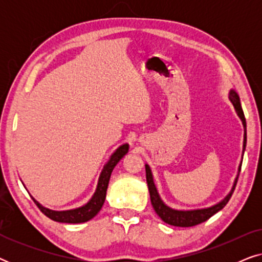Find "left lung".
Returning a JSON list of instances; mask_svg holds the SVG:
<instances>
[{"label": "left lung", "mask_w": 262, "mask_h": 262, "mask_svg": "<svg viewBox=\"0 0 262 262\" xmlns=\"http://www.w3.org/2000/svg\"><path fill=\"white\" fill-rule=\"evenodd\" d=\"M229 100H230V102L234 105L236 113H237L238 118L241 119L243 128H245V135H243V150H242V155H243V154H245L246 144H247V125H246L245 114H243V110L241 107V101H239V96L237 93H236V91H234V89H231L230 93H229ZM241 166H242V161L238 166V173H237V175H236V179L234 181V185H232L231 191L229 192L228 195L225 196L223 200H221L220 203L214 204V205L210 206V207H204V209L177 210V209H171L170 206H168L167 204H164L163 200L161 199L159 192H157L155 182H154L151 169H150L149 164H145L146 182H148L150 200H151L154 210H155L157 216H159L161 220L164 222V223L174 225V227L186 228V227H193V225L203 223V222L209 220L210 217H212L214 213H217L218 211H221L225 205H227L229 199L231 198L232 192H234V189H235V186H236V184H237L239 171H241Z\"/></svg>", "instance_id": "left-lung-1"}]
</instances>
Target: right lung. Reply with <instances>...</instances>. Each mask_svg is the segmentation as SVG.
<instances>
[{"label": "right lung", "mask_w": 262, "mask_h": 262, "mask_svg": "<svg viewBox=\"0 0 262 262\" xmlns=\"http://www.w3.org/2000/svg\"><path fill=\"white\" fill-rule=\"evenodd\" d=\"M127 151H128V144L127 143H125V144L120 145L119 148H118L116 151L111 155L110 160L107 161V163L103 166V169L101 170V173H100L98 186H96L94 194H93L91 200H89L87 204H84V205L76 207V209H71V210L55 211L42 206L41 204H39L34 198L32 199H33V202L37 204L39 210H40L46 217H49L50 220L59 222V223H84V222H88L89 220H92L93 217H95L99 211L101 210V207L106 199V192H107V187H108L111 174H112V171L114 169V167L117 166V163L119 162L125 155H126Z\"/></svg>", "instance_id": "1"}]
</instances>
